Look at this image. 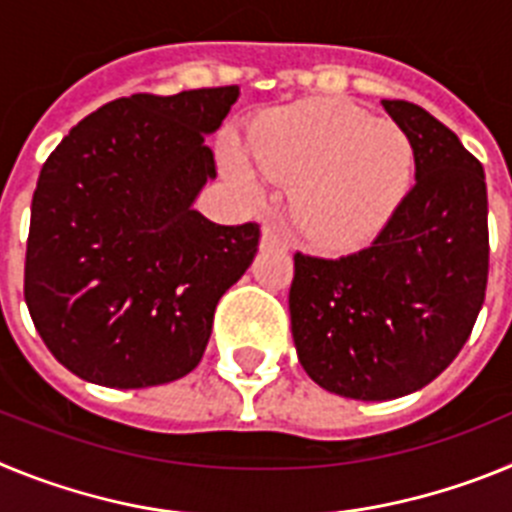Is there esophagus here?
Wrapping results in <instances>:
<instances>
[{
  "instance_id": "34e87169",
  "label": "esophagus",
  "mask_w": 512,
  "mask_h": 512,
  "mask_svg": "<svg viewBox=\"0 0 512 512\" xmlns=\"http://www.w3.org/2000/svg\"><path fill=\"white\" fill-rule=\"evenodd\" d=\"M287 241H284L282 230L277 225H264L261 228V251H269V248H284Z\"/></svg>"
}]
</instances>
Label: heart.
Masks as SVG:
<instances>
[{
  "mask_svg": "<svg viewBox=\"0 0 512 512\" xmlns=\"http://www.w3.org/2000/svg\"><path fill=\"white\" fill-rule=\"evenodd\" d=\"M225 176L259 200L266 176L292 187V215L323 248L372 241L413 179V146L392 120L343 99H312L266 120L256 158L241 143L220 153Z\"/></svg>",
  "mask_w": 512,
  "mask_h": 512,
  "instance_id": "heart-1",
  "label": "heart"
}]
</instances>
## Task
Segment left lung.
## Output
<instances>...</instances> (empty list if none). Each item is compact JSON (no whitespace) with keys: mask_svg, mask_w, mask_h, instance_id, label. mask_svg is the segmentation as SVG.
Segmentation results:
<instances>
[{"mask_svg":"<svg viewBox=\"0 0 512 512\" xmlns=\"http://www.w3.org/2000/svg\"><path fill=\"white\" fill-rule=\"evenodd\" d=\"M410 138L415 184L369 248L295 256L289 318L315 384L382 402L423 390L456 359L487 287V184L477 158L431 112L382 99Z\"/></svg>","mask_w":512,"mask_h":512,"instance_id":"8db88e82","label":"left lung"}]
</instances>
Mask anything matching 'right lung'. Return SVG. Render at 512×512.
Segmentation results:
<instances>
[{
  "label": "right lung",
  "instance_id": "right-lung-1",
  "mask_svg": "<svg viewBox=\"0 0 512 512\" xmlns=\"http://www.w3.org/2000/svg\"><path fill=\"white\" fill-rule=\"evenodd\" d=\"M241 89L133 94L71 128L40 171L25 302L51 354L84 382L140 390L200 364L220 297L246 274L259 225L194 210Z\"/></svg>",
  "mask_w": 512,
  "mask_h": 512
}]
</instances>
